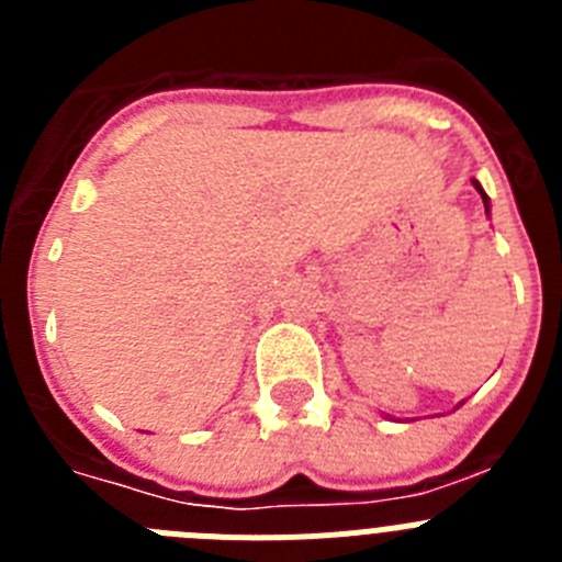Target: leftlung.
I'll list each match as a JSON object with an SVG mask.
<instances>
[{"mask_svg": "<svg viewBox=\"0 0 562 562\" xmlns=\"http://www.w3.org/2000/svg\"><path fill=\"white\" fill-rule=\"evenodd\" d=\"M473 186H475V191H479V193H481V200H484V211H486V213H490V196H486V193H484V188H481V186H479V182H475V180H473ZM459 405H461V402H459ZM459 405H456V408H459Z\"/></svg>", "mask_w": 562, "mask_h": 562, "instance_id": "8db88e82", "label": "left lung"}]
</instances>
